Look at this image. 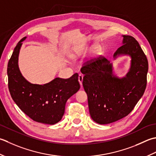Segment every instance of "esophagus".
<instances>
[{
    "label": "esophagus",
    "mask_w": 156,
    "mask_h": 156,
    "mask_svg": "<svg viewBox=\"0 0 156 156\" xmlns=\"http://www.w3.org/2000/svg\"><path fill=\"white\" fill-rule=\"evenodd\" d=\"M83 76L82 75H79V77H78V81L79 82V83H80L81 86H82V82H83Z\"/></svg>",
    "instance_id": "34e87169"
}]
</instances>
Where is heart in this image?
Returning <instances> with one entry per match:
<instances>
[{"mask_svg": "<svg viewBox=\"0 0 156 156\" xmlns=\"http://www.w3.org/2000/svg\"><path fill=\"white\" fill-rule=\"evenodd\" d=\"M98 48L97 47H95V51L98 52ZM84 50L83 49H79V48H73L71 50V54L70 55V58L73 59H77L79 57H80L82 54L83 53Z\"/></svg>", "mask_w": 156, "mask_h": 156, "instance_id": "1", "label": "heart"}]
</instances>
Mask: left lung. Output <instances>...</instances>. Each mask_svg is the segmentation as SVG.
Instances as JSON below:
<instances>
[{
  "instance_id": "left-lung-1",
  "label": "left lung",
  "mask_w": 156,
  "mask_h": 156,
  "mask_svg": "<svg viewBox=\"0 0 156 156\" xmlns=\"http://www.w3.org/2000/svg\"><path fill=\"white\" fill-rule=\"evenodd\" d=\"M122 37V46L113 58H131L130 68L124 77L114 73L112 62L100 57L81 69L90 116L100 125L116 122L128 115L143 96L147 84V57L134 37Z\"/></svg>"
}]
</instances>
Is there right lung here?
<instances>
[{
    "label": "right lung",
    "mask_w": 156,
    "mask_h": 156,
    "mask_svg": "<svg viewBox=\"0 0 156 156\" xmlns=\"http://www.w3.org/2000/svg\"><path fill=\"white\" fill-rule=\"evenodd\" d=\"M24 37L18 42L7 67L9 89L15 103L23 112L37 122L55 125L62 119L69 98L79 91L78 74L67 79L56 77L45 84L28 81L19 68V55Z\"/></svg>",
    "instance_id": "add662e5"
}]
</instances>
